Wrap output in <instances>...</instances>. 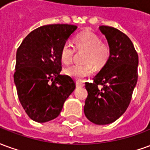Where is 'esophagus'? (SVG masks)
<instances>
[{"label": "esophagus", "mask_w": 150, "mask_h": 150, "mask_svg": "<svg viewBox=\"0 0 150 150\" xmlns=\"http://www.w3.org/2000/svg\"><path fill=\"white\" fill-rule=\"evenodd\" d=\"M84 86V83L80 81H76V87L77 88H83Z\"/></svg>", "instance_id": "1"}]
</instances>
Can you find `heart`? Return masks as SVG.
<instances>
[{
	"label": "heart",
	"instance_id": "1",
	"mask_svg": "<svg viewBox=\"0 0 150 150\" xmlns=\"http://www.w3.org/2000/svg\"><path fill=\"white\" fill-rule=\"evenodd\" d=\"M74 44L77 50H85L83 65H73L65 70L66 75L77 80H81L93 73V65L96 69L104 68L110 58V49L108 44L100 42L96 34L89 31L76 35ZM75 48L68 42L62 45L60 50V59L63 64L68 65L72 62Z\"/></svg>",
	"mask_w": 150,
	"mask_h": 150
}]
</instances>
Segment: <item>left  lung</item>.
Instances as JSON below:
<instances>
[{"label": "left lung", "instance_id": "left-lung-1", "mask_svg": "<svg viewBox=\"0 0 150 150\" xmlns=\"http://www.w3.org/2000/svg\"><path fill=\"white\" fill-rule=\"evenodd\" d=\"M99 29L108 41L110 58L94 82L85 83L88 97L83 110L91 122L103 125L116 121L129 107L137 82L138 55L121 31L105 25ZM99 85L102 88H98Z\"/></svg>", "mask_w": 150, "mask_h": 150}]
</instances>
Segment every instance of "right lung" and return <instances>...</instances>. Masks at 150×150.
Returning a JSON list of instances; mask_svg holds the SVG:
<instances>
[{
  "instance_id": "1",
  "label": "right lung",
  "mask_w": 150,
  "mask_h": 150,
  "mask_svg": "<svg viewBox=\"0 0 150 150\" xmlns=\"http://www.w3.org/2000/svg\"><path fill=\"white\" fill-rule=\"evenodd\" d=\"M76 29L74 25H43L28 34L17 50L13 79L18 98L36 122L55 119L75 90L74 80L60 75V50Z\"/></svg>"
}]
</instances>
